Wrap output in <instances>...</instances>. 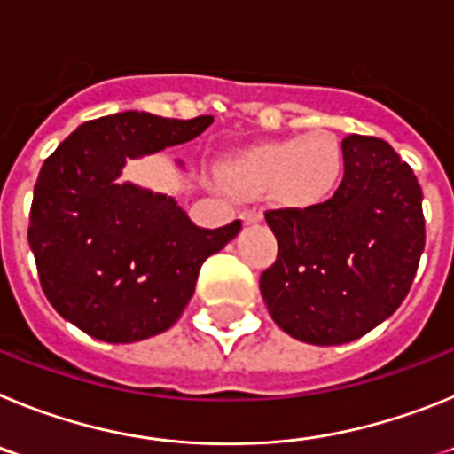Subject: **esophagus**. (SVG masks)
I'll return each instance as SVG.
<instances>
[{
	"label": "esophagus",
	"instance_id": "1",
	"mask_svg": "<svg viewBox=\"0 0 454 454\" xmlns=\"http://www.w3.org/2000/svg\"><path fill=\"white\" fill-rule=\"evenodd\" d=\"M240 218H243V223L246 224H252L256 223V220L263 218V211L259 207H246L243 208V214H240Z\"/></svg>",
	"mask_w": 454,
	"mask_h": 454
}]
</instances>
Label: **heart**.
I'll list each match as a JSON object with an SVG mask.
<instances>
[{"label": "heart", "mask_w": 454, "mask_h": 454, "mask_svg": "<svg viewBox=\"0 0 454 454\" xmlns=\"http://www.w3.org/2000/svg\"><path fill=\"white\" fill-rule=\"evenodd\" d=\"M340 170V150L325 131L279 140L247 152L236 163V177L254 191L277 188L295 204L314 202L330 192Z\"/></svg>", "instance_id": "b5f03b06"}]
</instances>
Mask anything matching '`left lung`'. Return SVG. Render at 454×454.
<instances>
[{"mask_svg":"<svg viewBox=\"0 0 454 454\" xmlns=\"http://www.w3.org/2000/svg\"><path fill=\"white\" fill-rule=\"evenodd\" d=\"M343 179L327 202L270 208L277 259L259 288L272 320L311 346L371 332L407 298L425 247L423 191L388 143H340Z\"/></svg>","mask_w":454,"mask_h":454,"instance_id":"8db88e82","label":"left lung"}]
</instances>
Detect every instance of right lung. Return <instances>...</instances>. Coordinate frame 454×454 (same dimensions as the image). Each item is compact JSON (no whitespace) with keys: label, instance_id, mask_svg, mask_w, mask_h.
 <instances>
[{"label":"right lung","instance_id":"obj_1","mask_svg":"<svg viewBox=\"0 0 454 454\" xmlns=\"http://www.w3.org/2000/svg\"><path fill=\"white\" fill-rule=\"evenodd\" d=\"M214 115L172 120L124 111L72 131L40 168L29 246L51 307L106 343L177 323L200 268L240 230H202L166 195L115 184L124 161L202 134Z\"/></svg>","mask_w":454,"mask_h":454}]
</instances>
